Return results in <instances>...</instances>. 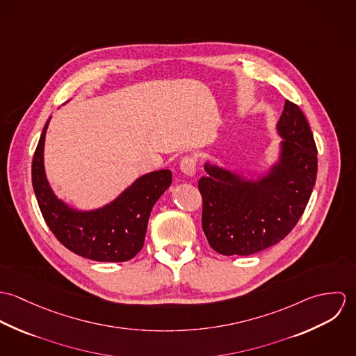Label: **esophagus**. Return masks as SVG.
Segmentation results:
<instances>
[{"label":"esophagus","instance_id":"esophagus-1","mask_svg":"<svg viewBox=\"0 0 356 356\" xmlns=\"http://www.w3.org/2000/svg\"><path fill=\"white\" fill-rule=\"evenodd\" d=\"M179 168L185 175L193 177L196 174V160L191 156H185L179 163Z\"/></svg>","mask_w":356,"mask_h":356}]
</instances>
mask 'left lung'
<instances>
[{
  "mask_svg": "<svg viewBox=\"0 0 356 356\" xmlns=\"http://www.w3.org/2000/svg\"><path fill=\"white\" fill-rule=\"evenodd\" d=\"M281 159L259 181L205 164L199 179L203 197L204 234L218 254L260 252L284 240L296 226L312 193L318 157L305 113L286 100L277 124Z\"/></svg>",
  "mask_w": 356,
  "mask_h": 356,
  "instance_id": "obj_1",
  "label": "left lung"
}]
</instances>
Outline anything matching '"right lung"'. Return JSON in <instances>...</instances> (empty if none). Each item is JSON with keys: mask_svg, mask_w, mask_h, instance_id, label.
I'll use <instances>...</instances> for the list:
<instances>
[{"mask_svg": "<svg viewBox=\"0 0 356 356\" xmlns=\"http://www.w3.org/2000/svg\"><path fill=\"white\" fill-rule=\"evenodd\" d=\"M47 122L33 157L31 177L42 216L54 237L71 252L96 261H126L144 245L153 205L171 185V171L138 178L116 200L96 211H76L51 192L44 170Z\"/></svg>", "mask_w": 356, "mask_h": 356, "instance_id": "obj_1", "label": "right lung"}]
</instances>
